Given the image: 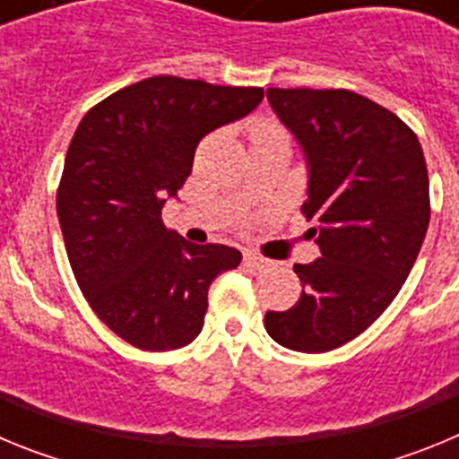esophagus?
<instances>
[{
  "label": "esophagus",
  "mask_w": 459,
  "mask_h": 459,
  "mask_svg": "<svg viewBox=\"0 0 459 459\" xmlns=\"http://www.w3.org/2000/svg\"><path fill=\"white\" fill-rule=\"evenodd\" d=\"M243 264L253 271H266L271 266V262L264 257H257V255H246V257H243Z\"/></svg>",
  "instance_id": "obj_1"
}]
</instances>
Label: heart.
<instances>
[{
  "label": "heart",
  "mask_w": 459,
  "mask_h": 459,
  "mask_svg": "<svg viewBox=\"0 0 459 459\" xmlns=\"http://www.w3.org/2000/svg\"><path fill=\"white\" fill-rule=\"evenodd\" d=\"M275 135H285V131L280 128L278 124L269 119H255L250 124V140L257 142V140H266V137H275Z\"/></svg>",
  "instance_id": "b5f03b06"
}]
</instances>
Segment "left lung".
I'll use <instances>...</instances> for the list:
<instances>
[{
    "label": "left lung",
    "mask_w": 459,
    "mask_h": 459,
    "mask_svg": "<svg viewBox=\"0 0 459 459\" xmlns=\"http://www.w3.org/2000/svg\"><path fill=\"white\" fill-rule=\"evenodd\" d=\"M307 160L301 211L322 257L294 264L303 291L269 310L266 333L319 354L360 335L391 306L429 225V179L416 133L350 89H266Z\"/></svg>",
    "instance_id": "8db88e82"
}]
</instances>
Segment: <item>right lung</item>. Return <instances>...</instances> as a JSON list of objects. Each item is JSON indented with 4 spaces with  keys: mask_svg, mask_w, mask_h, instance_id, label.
Masks as SVG:
<instances>
[{
    "mask_svg": "<svg viewBox=\"0 0 459 459\" xmlns=\"http://www.w3.org/2000/svg\"><path fill=\"white\" fill-rule=\"evenodd\" d=\"M262 87L156 75L93 105L68 144L56 216L84 299L137 350L169 351L200 335L209 287L241 253L188 243L160 218L206 133L253 112Z\"/></svg>",
    "mask_w": 459,
    "mask_h": 459,
    "instance_id": "1",
    "label": "right lung"
}]
</instances>
